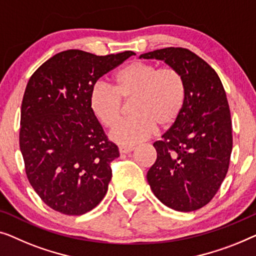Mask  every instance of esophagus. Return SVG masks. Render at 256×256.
<instances>
[{
    "mask_svg": "<svg viewBox=\"0 0 256 256\" xmlns=\"http://www.w3.org/2000/svg\"><path fill=\"white\" fill-rule=\"evenodd\" d=\"M133 150H134V147H132V146H124V145L120 146V152L122 154L131 153Z\"/></svg>",
    "mask_w": 256,
    "mask_h": 256,
    "instance_id": "34e87169",
    "label": "esophagus"
}]
</instances>
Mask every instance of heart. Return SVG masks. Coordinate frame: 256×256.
I'll return each mask as SVG.
<instances>
[{"mask_svg":"<svg viewBox=\"0 0 256 256\" xmlns=\"http://www.w3.org/2000/svg\"><path fill=\"white\" fill-rule=\"evenodd\" d=\"M123 100H133L134 116L118 124L110 136L123 145H134L150 138L156 126L164 130L175 123L184 106V78L174 67L131 61L114 75V87L98 82L90 92L92 112L106 128L120 120Z\"/></svg>","mask_w":256,"mask_h":256,"instance_id":"heart-1","label":"heart"}]
</instances>
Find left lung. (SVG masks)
I'll use <instances>...</instances> for the list:
<instances>
[{
    "mask_svg": "<svg viewBox=\"0 0 256 256\" xmlns=\"http://www.w3.org/2000/svg\"><path fill=\"white\" fill-rule=\"evenodd\" d=\"M140 58L164 61L186 84L181 114L153 144L156 161L147 172V181L166 206L198 210L214 198L228 170L233 140L224 87L214 68L186 48L156 50Z\"/></svg>",
    "mask_w": 256,
    "mask_h": 256,
    "instance_id": "left-lung-1",
    "label": "left lung"
}]
</instances>
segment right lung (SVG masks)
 I'll return each instance as SVG.
<instances>
[{
    "label": "right lung",
    "instance_id": "obj_1",
    "mask_svg": "<svg viewBox=\"0 0 256 256\" xmlns=\"http://www.w3.org/2000/svg\"><path fill=\"white\" fill-rule=\"evenodd\" d=\"M136 53L67 50L32 74L20 109V147L28 180L46 205L80 216L100 204L120 156L90 106L97 80Z\"/></svg>",
    "mask_w": 256,
    "mask_h": 256
}]
</instances>
